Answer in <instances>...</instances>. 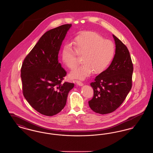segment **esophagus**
Here are the masks:
<instances>
[{
	"label": "esophagus",
	"mask_w": 153,
	"mask_h": 153,
	"mask_svg": "<svg viewBox=\"0 0 153 153\" xmlns=\"http://www.w3.org/2000/svg\"><path fill=\"white\" fill-rule=\"evenodd\" d=\"M76 83H77V85H79V86H82V85H83V83H82L81 81H79V80H77V81H76Z\"/></svg>",
	"instance_id": "34e87169"
}]
</instances>
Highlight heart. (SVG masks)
Masks as SVG:
<instances>
[{"label":"heart","mask_w":153,"mask_h":153,"mask_svg":"<svg viewBox=\"0 0 153 153\" xmlns=\"http://www.w3.org/2000/svg\"><path fill=\"white\" fill-rule=\"evenodd\" d=\"M73 47L65 44L62 48L61 58L70 69L79 64L78 56L82 64L71 73V77L83 80L92 72L104 71L111 62L115 53V46L109 40L93 31H85L73 39Z\"/></svg>","instance_id":"b5f03b06"}]
</instances>
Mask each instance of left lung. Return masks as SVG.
<instances>
[{"instance_id":"1","label":"left lung","mask_w":153,"mask_h":153,"mask_svg":"<svg viewBox=\"0 0 153 153\" xmlns=\"http://www.w3.org/2000/svg\"><path fill=\"white\" fill-rule=\"evenodd\" d=\"M115 54L109 67L91 83L94 97L88 102L96 113L107 114L115 111L123 103L132 87L133 64L126 46L113 35Z\"/></svg>"}]
</instances>
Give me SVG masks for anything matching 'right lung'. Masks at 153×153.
Returning <instances> with one entry per match:
<instances>
[{
  "label": "right lung",
  "instance_id": "right-lung-1",
  "mask_svg": "<svg viewBox=\"0 0 153 153\" xmlns=\"http://www.w3.org/2000/svg\"><path fill=\"white\" fill-rule=\"evenodd\" d=\"M71 24L46 32L25 57L21 68L23 94L40 114L51 117L64 108L73 83L62 82L66 74L58 59L62 42Z\"/></svg>",
  "mask_w": 153,
  "mask_h": 153
}]
</instances>
